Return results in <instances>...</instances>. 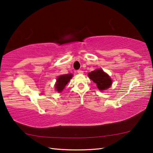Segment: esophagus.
<instances>
[{"label": "esophagus", "instance_id": "34e87169", "mask_svg": "<svg viewBox=\"0 0 153 153\" xmlns=\"http://www.w3.org/2000/svg\"><path fill=\"white\" fill-rule=\"evenodd\" d=\"M77 73H78L79 74H82L83 73H84V71H83L82 70H81V69H78V70L77 71Z\"/></svg>", "mask_w": 153, "mask_h": 153}]
</instances>
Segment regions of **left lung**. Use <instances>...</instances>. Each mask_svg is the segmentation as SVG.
<instances>
[{
  "instance_id": "left-lung-1",
  "label": "left lung",
  "mask_w": 153,
  "mask_h": 153,
  "mask_svg": "<svg viewBox=\"0 0 153 153\" xmlns=\"http://www.w3.org/2000/svg\"><path fill=\"white\" fill-rule=\"evenodd\" d=\"M88 76L90 79L96 83L97 87L100 90H106L112 84V80L109 76L101 69L90 72L88 74Z\"/></svg>"
}]
</instances>
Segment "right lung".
Instances as JSON below:
<instances>
[{
	"mask_svg": "<svg viewBox=\"0 0 153 153\" xmlns=\"http://www.w3.org/2000/svg\"><path fill=\"white\" fill-rule=\"evenodd\" d=\"M72 77V74H65L62 75L57 77V83L55 84V89L57 91L61 92L63 89H64L65 86L67 85L69 80Z\"/></svg>",
	"mask_w": 153,
	"mask_h": 153,
	"instance_id": "obj_1",
	"label": "right lung"
}]
</instances>
